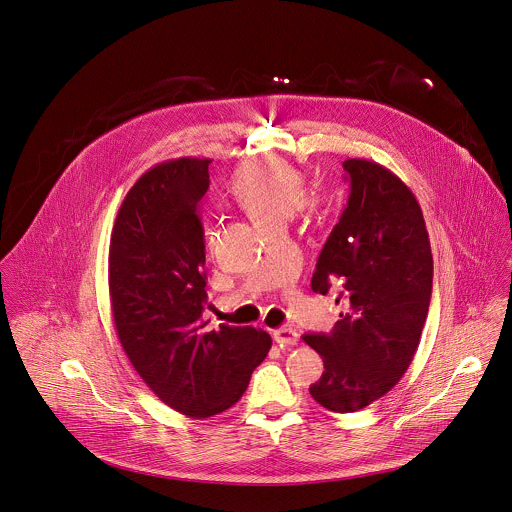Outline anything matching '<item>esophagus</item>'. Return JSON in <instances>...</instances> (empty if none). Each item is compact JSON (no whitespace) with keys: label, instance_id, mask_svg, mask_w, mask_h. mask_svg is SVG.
Masks as SVG:
<instances>
[{"label":"esophagus","instance_id":"esophagus-1","mask_svg":"<svg viewBox=\"0 0 512 512\" xmlns=\"http://www.w3.org/2000/svg\"><path fill=\"white\" fill-rule=\"evenodd\" d=\"M273 338L283 347V345H296L300 341V334L292 328H279L273 332Z\"/></svg>","mask_w":512,"mask_h":512}]
</instances>
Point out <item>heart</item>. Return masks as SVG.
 Instances as JSON below:
<instances>
[{"instance_id": "obj_1", "label": "heart", "mask_w": 512, "mask_h": 512, "mask_svg": "<svg viewBox=\"0 0 512 512\" xmlns=\"http://www.w3.org/2000/svg\"><path fill=\"white\" fill-rule=\"evenodd\" d=\"M304 186V174L294 165L277 157H261L235 171L229 192L263 228H284L296 212L310 218H318L324 212L326 198L318 192H304Z\"/></svg>"}]
</instances>
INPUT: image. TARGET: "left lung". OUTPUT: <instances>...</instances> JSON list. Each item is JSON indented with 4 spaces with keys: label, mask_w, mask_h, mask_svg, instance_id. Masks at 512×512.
I'll return each instance as SVG.
<instances>
[{
    "label": "left lung",
    "mask_w": 512,
    "mask_h": 512,
    "mask_svg": "<svg viewBox=\"0 0 512 512\" xmlns=\"http://www.w3.org/2000/svg\"><path fill=\"white\" fill-rule=\"evenodd\" d=\"M351 192L316 263L312 290L341 286V320L302 340L324 359L310 395L332 412H355L387 395L410 367L428 316L434 263L424 216L395 172L343 161Z\"/></svg>",
    "instance_id": "left-lung-1"
}]
</instances>
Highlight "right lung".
Listing matches in <instances>:
<instances>
[{
  "label": "right lung",
  "instance_id": "1",
  "mask_svg": "<svg viewBox=\"0 0 512 512\" xmlns=\"http://www.w3.org/2000/svg\"><path fill=\"white\" fill-rule=\"evenodd\" d=\"M210 159L180 157L145 172L123 198L110 241L115 332L131 365L167 406L190 418L243 397L267 357L263 330H206V245L198 202Z\"/></svg>",
  "mask_w": 512,
  "mask_h": 512
}]
</instances>
